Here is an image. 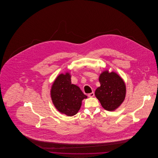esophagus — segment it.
I'll use <instances>...</instances> for the list:
<instances>
[{
    "label": "esophagus",
    "mask_w": 158,
    "mask_h": 158,
    "mask_svg": "<svg viewBox=\"0 0 158 158\" xmlns=\"http://www.w3.org/2000/svg\"><path fill=\"white\" fill-rule=\"evenodd\" d=\"M94 95H95V94H94V92H91V93L88 94V97H94Z\"/></svg>",
    "instance_id": "obj_1"
}]
</instances>
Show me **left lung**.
Returning a JSON list of instances; mask_svg holds the SVG:
<instances>
[{
  "label": "left lung",
  "mask_w": 158,
  "mask_h": 158,
  "mask_svg": "<svg viewBox=\"0 0 158 158\" xmlns=\"http://www.w3.org/2000/svg\"><path fill=\"white\" fill-rule=\"evenodd\" d=\"M101 86L95 90V95L102 106L107 111H113L124 102L126 94L124 81L114 72L103 71L99 75Z\"/></svg>",
  "instance_id": "1"
}]
</instances>
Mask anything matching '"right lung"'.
Masks as SVG:
<instances>
[{
	"mask_svg": "<svg viewBox=\"0 0 158 158\" xmlns=\"http://www.w3.org/2000/svg\"><path fill=\"white\" fill-rule=\"evenodd\" d=\"M50 95L56 108L68 116H73L78 113L83 99L87 98L79 86L72 83L69 72L61 73L56 78Z\"/></svg>",
	"mask_w": 158,
	"mask_h": 158,
	"instance_id": "right-lung-1",
	"label": "right lung"
}]
</instances>
